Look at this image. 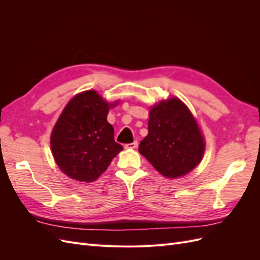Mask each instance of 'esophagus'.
Listing matches in <instances>:
<instances>
[{"instance_id":"34e87169","label":"esophagus","mask_w":260,"mask_h":260,"mask_svg":"<svg viewBox=\"0 0 260 260\" xmlns=\"http://www.w3.org/2000/svg\"><path fill=\"white\" fill-rule=\"evenodd\" d=\"M124 147L125 148H136V147H138V141H135V142L129 143V144H125Z\"/></svg>"}]
</instances>
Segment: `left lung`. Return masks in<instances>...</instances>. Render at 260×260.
<instances>
[{
  "label": "left lung",
  "instance_id": "left-lung-1",
  "mask_svg": "<svg viewBox=\"0 0 260 260\" xmlns=\"http://www.w3.org/2000/svg\"><path fill=\"white\" fill-rule=\"evenodd\" d=\"M205 142L194 117L180 100L160 102L149 112L148 135L139 152L167 178L186 175L200 164Z\"/></svg>",
  "mask_w": 260,
  "mask_h": 260
}]
</instances>
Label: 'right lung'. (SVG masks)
Instances as JSON below:
<instances>
[{
	"label": "right lung",
	"instance_id": "add662e5",
	"mask_svg": "<svg viewBox=\"0 0 260 260\" xmlns=\"http://www.w3.org/2000/svg\"><path fill=\"white\" fill-rule=\"evenodd\" d=\"M108 104L95 91L76 95L62 111L51 136V147L59 169L81 182H92L107 169L123 148L115 142L107 121Z\"/></svg>",
	"mask_w": 260,
	"mask_h": 260
}]
</instances>
